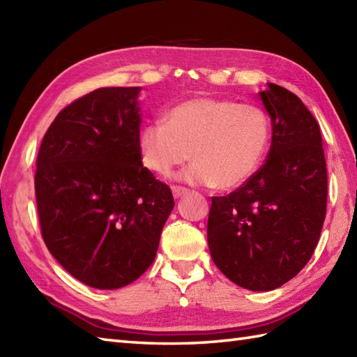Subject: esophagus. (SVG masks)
Listing matches in <instances>:
<instances>
[{
	"label": "esophagus",
	"instance_id": "1",
	"mask_svg": "<svg viewBox=\"0 0 357 357\" xmlns=\"http://www.w3.org/2000/svg\"><path fill=\"white\" fill-rule=\"evenodd\" d=\"M172 192H173V196L174 198H181V196L185 195L188 190L185 187H179V185H173L172 187Z\"/></svg>",
	"mask_w": 357,
	"mask_h": 357
}]
</instances>
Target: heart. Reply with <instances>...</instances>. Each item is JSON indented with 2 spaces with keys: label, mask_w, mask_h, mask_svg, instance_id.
<instances>
[{
  "label": "heart",
  "mask_w": 357,
  "mask_h": 357,
  "mask_svg": "<svg viewBox=\"0 0 357 357\" xmlns=\"http://www.w3.org/2000/svg\"><path fill=\"white\" fill-rule=\"evenodd\" d=\"M270 135V121L257 105L195 98L174 105L165 121L144 126L139 150L144 165L161 176H169L192 156L195 162L181 178L230 190L259 169Z\"/></svg>",
  "instance_id": "b5f03b06"
}]
</instances>
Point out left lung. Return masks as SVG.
I'll use <instances>...</instances> for the list:
<instances>
[{
	"mask_svg": "<svg viewBox=\"0 0 357 357\" xmlns=\"http://www.w3.org/2000/svg\"><path fill=\"white\" fill-rule=\"evenodd\" d=\"M259 95L271 118L270 151L247 183L211 198L207 239L211 259L231 282L270 291L314 252L327 213V164L305 104L276 84Z\"/></svg>",
	"mask_w": 357,
	"mask_h": 357,
	"instance_id": "obj_1",
	"label": "left lung"
}]
</instances>
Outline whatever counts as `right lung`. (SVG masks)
Wrapping results in <instances>:
<instances>
[{"label":"right lung","instance_id":"1","mask_svg":"<svg viewBox=\"0 0 357 357\" xmlns=\"http://www.w3.org/2000/svg\"><path fill=\"white\" fill-rule=\"evenodd\" d=\"M139 87H102L58 113L36 158L41 234L89 287L115 290L146 271L174 207L170 187L142 165Z\"/></svg>","mask_w":357,"mask_h":357}]
</instances>
